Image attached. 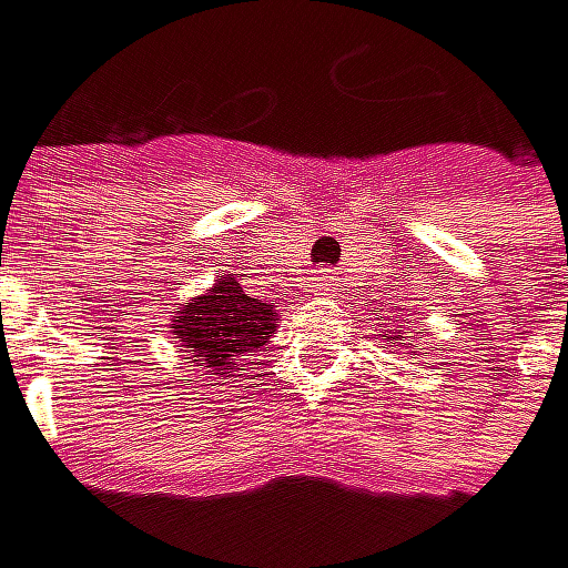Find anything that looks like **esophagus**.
<instances>
[{
	"instance_id": "34e87169",
	"label": "esophagus",
	"mask_w": 568,
	"mask_h": 568,
	"mask_svg": "<svg viewBox=\"0 0 568 568\" xmlns=\"http://www.w3.org/2000/svg\"><path fill=\"white\" fill-rule=\"evenodd\" d=\"M333 275H316V296H333Z\"/></svg>"
}]
</instances>
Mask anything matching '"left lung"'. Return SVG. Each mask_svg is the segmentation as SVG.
<instances>
[{
	"label": "left lung",
	"instance_id": "8db88e82",
	"mask_svg": "<svg viewBox=\"0 0 568 568\" xmlns=\"http://www.w3.org/2000/svg\"><path fill=\"white\" fill-rule=\"evenodd\" d=\"M386 339H389V336H386ZM393 339H399V336H393ZM406 339H409V336H403V343H406ZM409 349H413V343H409Z\"/></svg>",
	"mask_w": 568,
	"mask_h": 568
}]
</instances>
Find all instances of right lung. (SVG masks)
<instances>
[{"mask_svg": "<svg viewBox=\"0 0 568 568\" xmlns=\"http://www.w3.org/2000/svg\"><path fill=\"white\" fill-rule=\"evenodd\" d=\"M169 329L202 376H225V369L242 363L239 356H248L268 343V333H275V310L245 296L239 282L225 275L215 278L205 296L182 306Z\"/></svg>", "mask_w": 568, "mask_h": 568, "instance_id": "add662e5", "label": "right lung"}]
</instances>
